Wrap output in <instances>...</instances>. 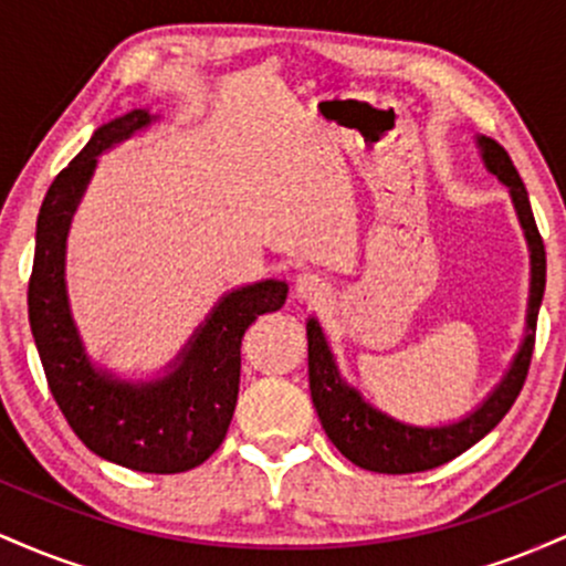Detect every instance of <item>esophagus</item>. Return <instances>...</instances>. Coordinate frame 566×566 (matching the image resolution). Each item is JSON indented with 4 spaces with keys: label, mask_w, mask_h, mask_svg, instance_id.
<instances>
[{
    "label": "esophagus",
    "mask_w": 566,
    "mask_h": 566,
    "mask_svg": "<svg viewBox=\"0 0 566 566\" xmlns=\"http://www.w3.org/2000/svg\"><path fill=\"white\" fill-rule=\"evenodd\" d=\"M295 292H297V297H303V301L322 303L324 297H327L329 284L324 282L319 274H311V271H305V274L295 279Z\"/></svg>",
    "instance_id": "esophagus-1"
}]
</instances>
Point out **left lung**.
Segmentation results:
<instances>
[{"mask_svg": "<svg viewBox=\"0 0 566 566\" xmlns=\"http://www.w3.org/2000/svg\"><path fill=\"white\" fill-rule=\"evenodd\" d=\"M482 151L484 167L503 186H509L513 210L522 223L524 239L530 247V301H527V324H524V340L513 356L511 367L500 382L486 394V399L460 420L441 426H412L396 420L356 391L340 375L335 365L333 348H329L319 319L311 316L305 322L308 335V386L314 399L316 415H319L324 433L354 465L375 473H418L450 463L460 452L476 444L486 433L505 418L524 378H527L532 348H535L537 311H541L545 292V247L537 231L535 216H532L527 188L518 178L516 167L500 143L476 138Z\"/></svg>", "mask_w": 566, "mask_h": 566, "instance_id": "left-lung-1", "label": "left lung"}]
</instances>
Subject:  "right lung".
<instances>
[{"label":"right lung","instance_id":"obj_1","mask_svg":"<svg viewBox=\"0 0 566 566\" xmlns=\"http://www.w3.org/2000/svg\"><path fill=\"white\" fill-rule=\"evenodd\" d=\"M157 119L148 108H133L106 122L53 180L36 218L29 322L50 391L84 447L140 473H180L223 444L239 396L242 337L258 316L282 308L290 287L263 279L226 292L157 378L127 380L90 359L66 290L71 218L97 157Z\"/></svg>","mask_w":566,"mask_h":566}]
</instances>
